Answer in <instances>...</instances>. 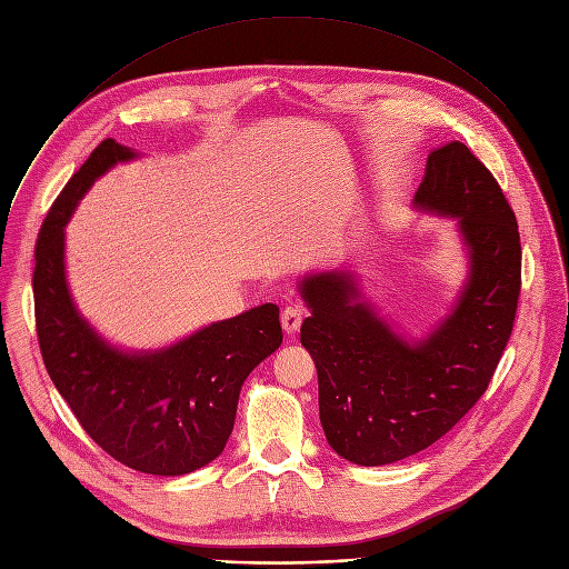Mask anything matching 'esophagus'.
I'll return each instance as SVG.
<instances>
[{"label": "esophagus", "mask_w": 569, "mask_h": 569, "mask_svg": "<svg viewBox=\"0 0 569 569\" xmlns=\"http://www.w3.org/2000/svg\"><path fill=\"white\" fill-rule=\"evenodd\" d=\"M280 321H282L284 332L293 335L300 328V323H302V310L298 308V305H289V308L282 310V319Z\"/></svg>", "instance_id": "esophagus-1"}]
</instances>
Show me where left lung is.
<instances>
[{
    "instance_id": "8db88e82",
    "label": "left lung",
    "mask_w": 569,
    "mask_h": 569,
    "mask_svg": "<svg viewBox=\"0 0 569 569\" xmlns=\"http://www.w3.org/2000/svg\"><path fill=\"white\" fill-rule=\"evenodd\" d=\"M415 204L458 218L469 278L451 315L408 343L369 302L351 273L302 278L312 315L300 326L319 373L328 445L348 462L376 467L415 456L447 435L483 397L510 339L521 289L515 211L495 174L451 141L432 150Z\"/></svg>"
}]
</instances>
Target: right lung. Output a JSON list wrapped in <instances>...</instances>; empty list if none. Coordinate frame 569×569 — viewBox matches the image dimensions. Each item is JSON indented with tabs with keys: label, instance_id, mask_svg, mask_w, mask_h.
Wrapping results in <instances>:
<instances>
[{
	"label": "right lung",
	"instance_id": "add662e5",
	"mask_svg": "<svg viewBox=\"0 0 569 569\" xmlns=\"http://www.w3.org/2000/svg\"><path fill=\"white\" fill-rule=\"evenodd\" d=\"M137 154L102 141L63 187L36 241L40 356L91 440L143 473H191L226 449L248 373L282 343L280 308L259 305L154 353H122L81 319L66 282V223L91 184Z\"/></svg>",
	"mask_w": 569,
	"mask_h": 569
}]
</instances>
